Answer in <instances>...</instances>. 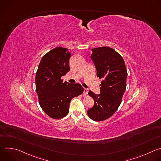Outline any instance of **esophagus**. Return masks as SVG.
Segmentation results:
<instances>
[{
    "label": "esophagus",
    "mask_w": 161,
    "mask_h": 161,
    "mask_svg": "<svg viewBox=\"0 0 161 161\" xmlns=\"http://www.w3.org/2000/svg\"><path fill=\"white\" fill-rule=\"evenodd\" d=\"M88 90L87 88H84V90H83V94L84 95H86L88 94Z\"/></svg>",
    "instance_id": "obj_1"
}]
</instances>
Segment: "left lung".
Masks as SVG:
<instances>
[{"instance_id":"1","label":"left lung","mask_w":161,"mask_h":161,"mask_svg":"<svg viewBox=\"0 0 161 161\" xmlns=\"http://www.w3.org/2000/svg\"><path fill=\"white\" fill-rule=\"evenodd\" d=\"M92 52L97 76L103 81L99 94L89 91L94 105L88 109L87 114L95 121H103L111 117L119 107L126 88L127 73L122 57L113 48L99 47L92 48Z\"/></svg>"}]
</instances>
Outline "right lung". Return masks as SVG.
<instances>
[{
  "label": "right lung",
  "instance_id": "1",
  "mask_svg": "<svg viewBox=\"0 0 161 161\" xmlns=\"http://www.w3.org/2000/svg\"><path fill=\"white\" fill-rule=\"evenodd\" d=\"M71 53L68 49L57 47L45 54L36 75V88L39 104L49 117L59 119L67 115L71 99L83 92L79 83L61 80L69 71Z\"/></svg>",
  "mask_w": 161,
  "mask_h": 161
}]
</instances>
